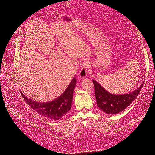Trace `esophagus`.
I'll use <instances>...</instances> for the list:
<instances>
[{"label":"esophagus","mask_w":155,"mask_h":155,"mask_svg":"<svg viewBox=\"0 0 155 155\" xmlns=\"http://www.w3.org/2000/svg\"><path fill=\"white\" fill-rule=\"evenodd\" d=\"M88 61H86L82 64L81 69L79 72V78L81 79H85L88 73Z\"/></svg>","instance_id":"esophagus-1"}]
</instances>
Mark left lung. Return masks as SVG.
I'll return each mask as SVG.
<instances>
[{
  "mask_svg": "<svg viewBox=\"0 0 155 155\" xmlns=\"http://www.w3.org/2000/svg\"><path fill=\"white\" fill-rule=\"evenodd\" d=\"M95 89V97L97 107L106 114H116L122 112L136 99L143 87V83L134 91L116 95L111 94L101 87L100 84L92 79Z\"/></svg>",
  "mask_w": 155,
  "mask_h": 155,
  "instance_id": "8db88e82",
  "label": "left lung"
}]
</instances>
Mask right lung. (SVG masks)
I'll use <instances>...</instances> for the list:
<instances>
[{
	"mask_svg": "<svg viewBox=\"0 0 155 155\" xmlns=\"http://www.w3.org/2000/svg\"><path fill=\"white\" fill-rule=\"evenodd\" d=\"M76 85V79L74 78L61 95L52 101L45 103L35 101L25 96L21 91V92L28 105L37 112L51 120H58L71 109L73 93Z\"/></svg>",
	"mask_w": 155,
	"mask_h": 155,
	"instance_id": "obj_1",
	"label": "right lung"
}]
</instances>
